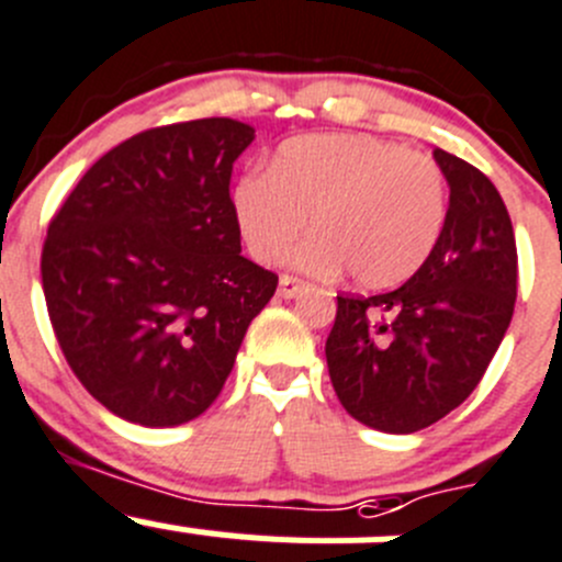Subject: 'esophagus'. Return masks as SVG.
Here are the masks:
<instances>
[{
	"label": "esophagus",
	"mask_w": 562,
	"mask_h": 562,
	"mask_svg": "<svg viewBox=\"0 0 562 562\" xmlns=\"http://www.w3.org/2000/svg\"><path fill=\"white\" fill-rule=\"evenodd\" d=\"M304 285H307V282L299 280V277L282 274L280 277V296L282 299H293V296H296V293L304 291Z\"/></svg>",
	"instance_id": "esophagus-1"
}]
</instances>
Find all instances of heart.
<instances>
[{
    "label": "heart",
    "mask_w": 562,
    "mask_h": 562,
    "mask_svg": "<svg viewBox=\"0 0 562 562\" xmlns=\"http://www.w3.org/2000/svg\"><path fill=\"white\" fill-rule=\"evenodd\" d=\"M233 211L249 252L274 260L296 249L302 269H348L364 288H392L431 258L448 222V183L431 156L368 134H315L282 145L271 170L233 189Z\"/></svg>",
    "instance_id": "b5f03b06"
}]
</instances>
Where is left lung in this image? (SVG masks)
I'll use <instances>...</instances> for the list:
<instances>
[{
	"mask_svg": "<svg viewBox=\"0 0 562 562\" xmlns=\"http://www.w3.org/2000/svg\"><path fill=\"white\" fill-rule=\"evenodd\" d=\"M434 159L450 205L431 258L395 291L337 296L326 337L342 408L386 434H414L461 406L514 318L519 260L497 187L448 150Z\"/></svg>",
	"mask_w": 562,
	"mask_h": 562,
	"instance_id": "left-lung-1",
	"label": "left lung"
}]
</instances>
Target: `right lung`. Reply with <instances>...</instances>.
I'll return each instance as SVG.
<instances>
[{"label":"right lung","mask_w":562,"mask_h":562,"mask_svg":"<svg viewBox=\"0 0 562 562\" xmlns=\"http://www.w3.org/2000/svg\"><path fill=\"white\" fill-rule=\"evenodd\" d=\"M252 125L203 117L120 143L48 222L43 296L59 348L98 403L167 428L225 386L277 274L241 255L233 161Z\"/></svg>","instance_id":"add662e5"}]
</instances>
